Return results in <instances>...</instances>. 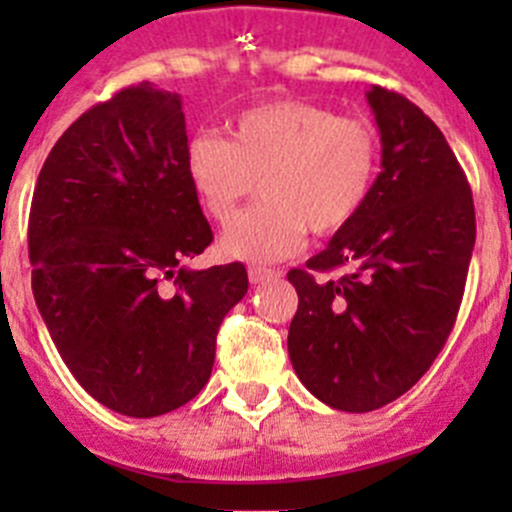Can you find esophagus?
Masks as SVG:
<instances>
[{
	"label": "esophagus",
	"mask_w": 512,
	"mask_h": 512,
	"mask_svg": "<svg viewBox=\"0 0 512 512\" xmlns=\"http://www.w3.org/2000/svg\"><path fill=\"white\" fill-rule=\"evenodd\" d=\"M247 277H250V285H260V282L275 277V270H267V267H250V270H247Z\"/></svg>",
	"instance_id": "esophagus-1"
}]
</instances>
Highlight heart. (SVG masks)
<instances>
[{"instance_id":"obj_1","label":"heart","mask_w":512,"mask_h":512,"mask_svg":"<svg viewBox=\"0 0 512 512\" xmlns=\"http://www.w3.org/2000/svg\"><path fill=\"white\" fill-rule=\"evenodd\" d=\"M376 170L371 123L294 98L247 108L230 123V138L200 133L185 148V173L215 223L231 220L261 180V203L220 237V252L245 262L285 260L307 230L324 237L352 225Z\"/></svg>"}]
</instances>
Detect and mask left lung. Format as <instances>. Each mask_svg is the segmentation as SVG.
Instances as JSON below:
<instances>
[{"instance_id":"left-lung-1","label":"left lung","mask_w":512,"mask_h":512,"mask_svg":"<svg viewBox=\"0 0 512 512\" xmlns=\"http://www.w3.org/2000/svg\"><path fill=\"white\" fill-rule=\"evenodd\" d=\"M381 173L354 223L307 270H289L299 307L287 352L304 386L339 411L381 409L428 371L461 307L476 210L436 123L409 98L366 91ZM342 269L327 281L324 271Z\"/></svg>"}]
</instances>
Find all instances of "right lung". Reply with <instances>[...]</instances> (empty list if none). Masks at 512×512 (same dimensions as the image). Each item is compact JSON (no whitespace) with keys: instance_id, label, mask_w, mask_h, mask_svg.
Masks as SVG:
<instances>
[{"instance_id":"1","label":"right lung","mask_w":512,"mask_h":512,"mask_svg":"<svg viewBox=\"0 0 512 512\" xmlns=\"http://www.w3.org/2000/svg\"><path fill=\"white\" fill-rule=\"evenodd\" d=\"M178 94L148 81L76 118L44 160L29 215L41 319L98 404L153 418L210 379L240 262L190 270L213 242L185 173Z\"/></svg>"}]
</instances>
